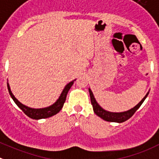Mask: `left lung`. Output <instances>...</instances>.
I'll list each match as a JSON object with an SVG mask.
<instances>
[{"mask_svg": "<svg viewBox=\"0 0 159 159\" xmlns=\"http://www.w3.org/2000/svg\"><path fill=\"white\" fill-rule=\"evenodd\" d=\"M89 92L90 95V100H91V104L93 105V111L96 113V115L101 117L104 120L108 121V122H116V123H123L124 121L128 120V119L131 118L135 111L138 110V108L141 106V104L143 103L145 99L147 98V95L149 94V92L146 94L145 97L142 99V101H140L138 104H136L134 108H131V109L128 110V111H122V112H111V111H108L104 110V108H101L99 105V104L97 102L95 97H94L93 93L92 90L89 89Z\"/></svg>", "mask_w": 159, "mask_h": 159, "instance_id": "obj_1", "label": "left lung"}]
</instances>
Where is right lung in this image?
<instances>
[{
  "label": "right lung",
  "instance_id": "1",
  "mask_svg": "<svg viewBox=\"0 0 159 159\" xmlns=\"http://www.w3.org/2000/svg\"><path fill=\"white\" fill-rule=\"evenodd\" d=\"M76 80V79H75ZM70 81V83H68L65 86V88L62 90V93L59 96L58 99L55 101L52 105L49 107H47V108H29V107L26 106L23 104L22 103L20 102L15 97V96L12 94V91L10 89L9 84L7 83V85H8V93H9L10 96L12 98V100L14 101V102L16 103L17 106L19 107L24 113L26 114L28 117L33 119V120H40V119H46L48 118V117H51L52 116H55V114H57L58 112H59V111L63 107V104L66 101V95L68 93V91L70 90V89L71 88V86L74 84V81Z\"/></svg>",
  "mask_w": 159,
  "mask_h": 159
}]
</instances>
